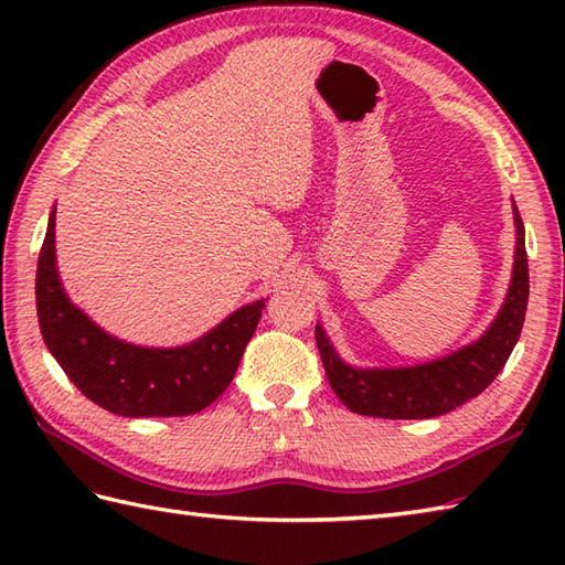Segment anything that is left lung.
<instances>
[{"instance_id": "obj_1", "label": "left lung", "mask_w": 565, "mask_h": 565, "mask_svg": "<svg viewBox=\"0 0 565 565\" xmlns=\"http://www.w3.org/2000/svg\"><path fill=\"white\" fill-rule=\"evenodd\" d=\"M512 215L518 243L510 289L500 313L476 342L427 364L359 369L342 362L326 330L316 326V342L330 386L352 413L386 419H427L456 411L493 383L520 340L530 298L524 223L514 201Z\"/></svg>"}]
</instances>
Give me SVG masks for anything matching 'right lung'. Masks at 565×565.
I'll return each instance as SVG.
<instances>
[{
	"label": "right lung",
	"mask_w": 565,
	"mask_h": 565,
	"mask_svg": "<svg viewBox=\"0 0 565 565\" xmlns=\"http://www.w3.org/2000/svg\"><path fill=\"white\" fill-rule=\"evenodd\" d=\"M264 298L237 308L182 347H140L102 330L70 301L55 264V209L35 269V308L47 352L104 411L124 417H177L209 407L231 386L257 330Z\"/></svg>",
	"instance_id": "add662e5"
}]
</instances>
